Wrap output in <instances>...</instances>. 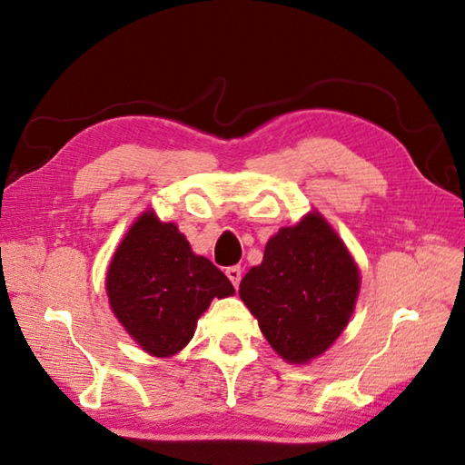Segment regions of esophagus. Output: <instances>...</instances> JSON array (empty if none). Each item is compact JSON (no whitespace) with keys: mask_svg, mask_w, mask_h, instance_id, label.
Wrapping results in <instances>:
<instances>
[{"mask_svg":"<svg viewBox=\"0 0 465 465\" xmlns=\"http://www.w3.org/2000/svg\"><path fill=\"white\" fill-rule=\"evenodd\" d=\"M225 275L233 283V288H238L240 282H242V268H240V265H232V268H227Z\"/></svg>","mask_w":465,"mask_h":465,"instance_id":"1","label":"esophagus"}]
</instances>
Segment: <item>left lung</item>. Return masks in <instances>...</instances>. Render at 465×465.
Instances as JSON below:
<instances>
[{
	"mask_svg": "<svg viewBox=\"0 0 465 465\" xmlns=\"http://www.w3.org/2000/svg\"><path fill=\"white\" fill-rule=\"evenodd\" d=\"M358 292V263L318 212L282 227L240 283L265 340L290 363H308L338 340Z\"/></svg>",
	"mask_w": 465,
	"mask_h": 465,
	"instance_id": "8db88e82",
	"label": "left lung"
}]
</instances>
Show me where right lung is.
<instances>
[{
	"label": "right lung",
	"mask_w": 465,
	"mask_h": 465,
	"mask_svg": "<svg viewBox=\"0 0 465 465\" xmlns=\"http://www.w3.org/2000/svg\"><path fill=\"white\" fill-rule=\"evenodd\" d=\"M115 318L155 358H172L193 338L213 298L233 295L232 282L195 255L175 223L145 212L114 253L105 280Z\"/></svg>",
	"instance_id": "obj_1"
}]
</instances>
